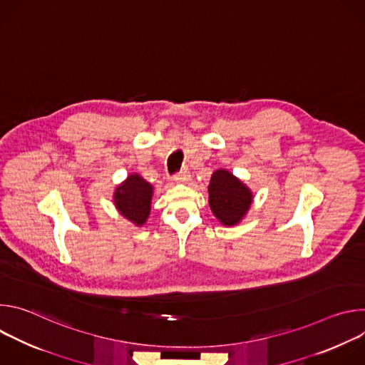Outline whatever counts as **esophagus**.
<instances>
[{"instance_id": "34e87169", "label": "esophagus", "mask_w": 365, "mask_h": 365, "mask_svg": "<svg viewBox=\"0 0 365 365\" xmlns=\"http://www.w3.org/2000/svg\"><path fill=\"white\" fill-rule=\"evenodd\" d=\"M189 179H190V175H189L187 170H182V172L175 178L176 182H187Z\"/></svg>"}]
</instances>
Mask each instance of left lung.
<instances>
[{
	"label": "left lung",
	"instance_id": "8db88e82",
	"mask_svg": "<svg viewBox=\"0 0 365 365\" xmlns=\"http://www.w3.org/2000/svg\"><path fill=\"white\" fill-rule=\"evenodd\" d=\"M207 193L211 211L224 227L238 225L254 200L252 190L227 169H218L212 173Z\"/></svg>",
	"mask_w": 365,
	"mask_h": 365
}]
</instances>
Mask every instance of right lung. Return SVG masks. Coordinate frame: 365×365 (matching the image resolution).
I'll list each match as a JSON object with an SVG mask.
<instances>
[{
  "mask_svg": "<svg viewBox=\"0 0 365 365\" xmlns=\"http://www.w3.org/2000/svg\"><path fill=\"white\" fill-rule=\"evenodd\" d=\"M153 192V185L138 173H131L115 187L113 202L121 217L135 227H143L150 217Z\"/></svg>",
  "mask_w": 365,
  "mask_h": 365,
  "instance_id": "1",
  "label": "right lung"
}]
</instances>
